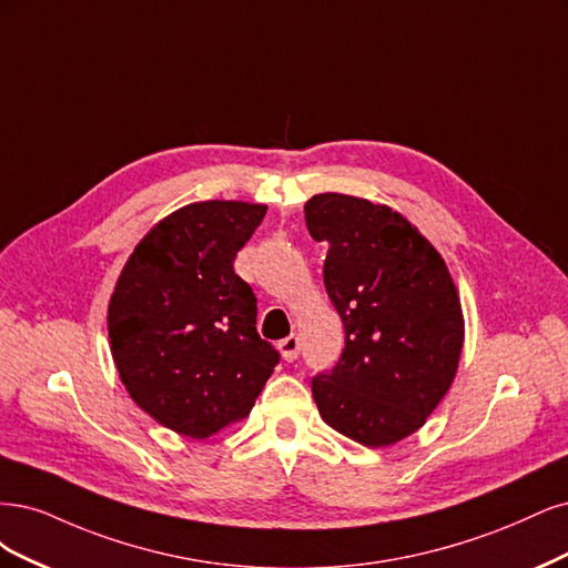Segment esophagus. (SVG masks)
<instances>
[{"mask_svg": "<svg viewBox=\"0 0 568 568\" xmlns=\"http://www.w3.org/2000/svg\"><path fill=\"white\" fill-rule=\"evenodd\" d=\"M278 349H281V354H283V358L287 361V363H292L297 358V354H300V339L295 337V335H287L285 339H281V344H278Z\"/></svg>", "mask_w": 568, "mask_h": 568, "instance_id": "obj_1", "label": "esophagus"}]
</instances>
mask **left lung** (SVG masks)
Returning <instances> with one entry per match:
<instances>
[{"instance_id":"8db88e82","label":"left lung","mask_w":568,"mask_h":568,"mask_svg":"<svg viewBox=\"0 0 568 568\" xmlns=\"http://www.w3.org/2000/svg\"><path fill=\"white\" fill-rule=\"evenodd\" d=\"M304 219L327 243L323 281L346 333L335 368L311 379L318 413L363 446H392L425 425L455 377L465 327L453 278L387 205L321 193Z\"/></svg>"}]
</instances>
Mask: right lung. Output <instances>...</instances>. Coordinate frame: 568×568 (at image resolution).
Listing matches in <instances>:
<instances>
[{
  "label": "right lung",
  "instance_id": "obj_1",
  "mask_svg": "<svg viewBox=\"0 0 568 568\" xmlns=\"http://www.w3.org/2000/svg\"><path fill=\"white\" fill-rule=\"evenodd\" d=\"M266 205L207 200L164 216L124 264L108 306L122 384L160 425L207 438L245 417L281 354L233 271Z\"/></svg>",
  "mask_w": 568,
  "mask_h": 568
}]
</instances>
